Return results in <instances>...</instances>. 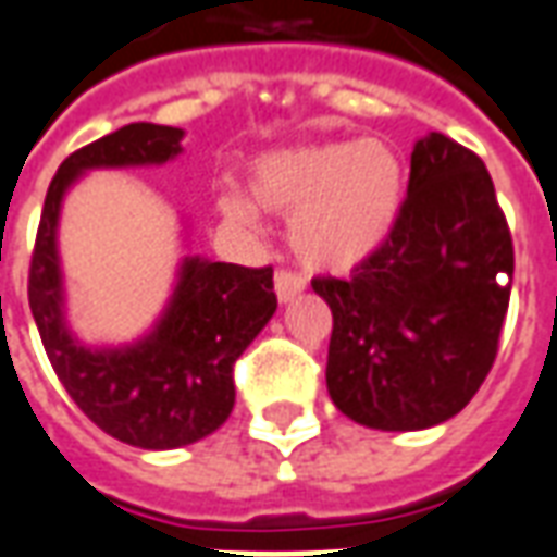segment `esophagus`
I'll use <instances>...</instances> for the list:
<instances>
[{
  "label": "esophagus",
  "instance_id": "obj_1",
  "mask_svg": "<svg viewBox=\"0 0 557 557\" xmlns=\"http://www.w3.org/2000/svg\"><path fill=\"white\" fill-rule=\"evenodd\" d=\"M274 293H277L280 301H293L295 295L305 293V277H298L295 271L280 268L277 274H274Z\"/></svg>",
  "mask_w": 557,
  "mask_h": 557
}]
</instances>
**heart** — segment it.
Here are the masks:
<instances>
[{
    "instance_id": "obj_1",
    "label": "heart",
    "mask_w": 557,
    "mask_h": 557,
    "mask_svg": "<svg viewBox=\"0 0 557 557\" xmlns=\"http://www.w3.org/2000/svg\"><path fill=\"white\" fill-rule=\"evenodd\" d=\"M252 198L289 215V247L313 271H350L384 247L406 203V164L384 139H342L277 151L256 164ZM222 215L256 225L244 195L219 200Z\"/></svg>"
}]
</instances>
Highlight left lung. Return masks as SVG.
Here are the masks:
<instances>
[{
    "label": "left lung",
    "instance_id": "8db88e82",
    "mask_svg": "<svg viewBox=\"0 0 557 557\" xmlns=\"http://www.w3.org/2000/svg\"><path fill=\"white\" fill-rule=\"evenodd\" d=\"M512 271V234L482 158L445 134L418 139L384 247L350 277L310 283L332 310L335 408L372 430H426L463 411L497 359Z\"/></svg>",
    "mask_w": 557,
    "mask_h": 557
}]
</instances>
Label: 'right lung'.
<instances>
[{"label":"right lung","mask_w":557,"mask_h":557,"mask_svg":"<svg viewBox=\"0 0 557 557\" xmlns=\"http://www.w3.org/2000/svg\"><path fill=\"white\" fill-rule=\"evenodd\" d=\"M180 139V127L136 121L72 151L48 185L26 286L45 354L72 403L103 433L149 451L191 445L228 421L234 362L277 310L274 268L188 256L168 310L146 338L90 350L63 320L57 219L66 188L85 170L164 164L183 151Z\"/></svg>","instance_id":"add662e5"}]
</instances>
